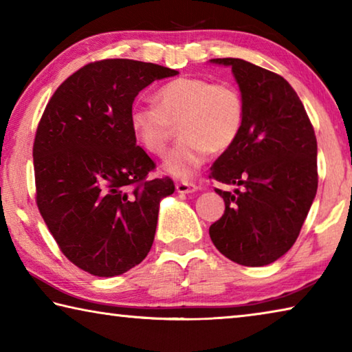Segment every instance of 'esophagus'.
Masks as SVG:
<instances>
[{
	"label": "esophagus",
	"mask_w": 352,
	"mask_h": 352,
	"mask_svg": "<svg viewBox=\"0 0 352 352\" xmlns=\"http://www.w3.org/2000/svg\"><path fill=\"white\" fill-rule=\"evenodd\" d=\"M175 189L177 192L180 194H190V192H195V190L199 189V186L192 182H180L175 184Z\"/></svg>",
	"instance_id": "34e87169"
}]
</instances>
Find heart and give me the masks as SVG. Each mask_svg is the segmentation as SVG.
Returning <instances> with one entry per match:
<instances>
[{
    "mask_svg": "<svg viewBox=\"0 0 352 352\" xmlns=\"http://www.w3.org/2000/svg\"><path fill=\"white\" fill-rule=\"evenodd\" d=\"M153 99L155 105L130 109V130L144 151L162 155L178 124L182 140L163 163L164 172L177 178L192 177L208 153L226 152L242 133L245 100L233 83L177 77L160 87Z\"/></svg>",
    "mask_w": 352,
    "mask_h": 352,
    "instance_id": "heart-1",
    "label": "heart"
}]
</instances>
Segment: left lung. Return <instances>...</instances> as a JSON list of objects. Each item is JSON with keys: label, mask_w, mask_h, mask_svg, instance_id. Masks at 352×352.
Wrapping results in <instances>:
<instances>
[{"label": "left lung", "mask_w": 352, "mask_h": 352, "mask_svg": "<svg viewBox=\"0 0 352 352\" xmlns=\"http://www.w3.org/2000/svg\"><path fill=\"white\" fill-rule=\"evenodd\" d=\"M210 62L231 68L245 100L242 133L210 174L242 189H216L225 212L210 226L211 241L237 264L269 265L294 245L317 194V138L284 77L242 58Z\"/></svg>", "instance_id": "8db88e82"}]
</instances>
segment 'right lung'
<instances>
[{
    "mask_svg": "<svg viewBox=\"0 0 352 352\" xmlns=\"http://www.w3.org/2000/svg\"><path fill=\"white\" fill-rule=\"evenodd\" d=\"M178 71L130 58L88 63L47 102L34 141L37 206L62 253L94 276H118L146 258L170 178L136 146L129 113L153 80Z\"/></svg>",
    "mask_w": 352,
    "mask_h": 352,
    "instance_id": "add662e5",
    "label": "right lung"
}]
</instances>
